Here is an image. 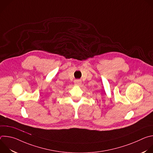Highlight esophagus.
<instances>
[{"label":"esophagus","instance_id":"esophagus-1","mask_svg":"<svg viewBox=\"0 0 153 153\" xmlns=\"http://www.w3.org/2000/svg\"><path fill=\"white\" fill-rule=\"evenodd\" d=\"M81 83H82L81 80L77 79V80H74V85H80Z\"/></svg>","mask_w":153,"mask_h":153}]
</instances>
